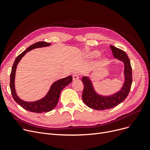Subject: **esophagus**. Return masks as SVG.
<instances>
[{"label":"esophagus","mask_w":150,"mask_h":150,"mask_svg":"<svg viewBox=\"0 0 150 150\" xmlns=\"http://www.w3.org/2000/svg\"><path fill=\"white\" fill-rule=\"evenodd\" d=\"M79 79V75H78V73H75L74 74H73V80L75 81V80H78Z\"/></svg>","instance_id":"obj_1"}]
</instances>
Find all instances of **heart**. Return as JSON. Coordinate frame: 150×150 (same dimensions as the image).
I'll use <instances>...</instances> for the list:
<instances>
[{
	"label": "heart",
	"mask_w": 150,
	"mask_h": 150,
	"mask_svg": "<svg viewBox=\"0 0 150 150\" xmlns=\"http://www.w3.org/2000/svg\"><path fill=\"white\" fill-rule=\"evenodd\" d=\"M89 56L91 58H96L100 56V52L97 50H94L89 53ZM103 61H105V60Z\"/></svg>",
	"instance_id": "b5f03b06"
}]
</instances>
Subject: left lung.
I'll return each mask as SVG.
<instances>
[{"instance_id":"8db88e82","label":"left lung","mask_w":150,"mask_h":150,"mask_svg":"<svg viewBox=\"0 0 150 150\" xmlns=\"http://www.w3.org/2000/svg\"><path fill=\"white\" fill-rule=\"evenodd\" d=\"M115 58L124 63L125 81L121 89L111 96H104L98 94L94 89L92 82L89 76H83L82 82L84 89L82 99L84 103L91 109L105 110L112 108L121 103L128 96L132 84V68L130 60L123 50L110 45Z\"/></svg>"}]
</instances>
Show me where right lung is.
<instances>
[{
	"label": "right lung",
	"instance_id": "right-lung-1",
	"mask_svg": "<svg viewBox=\"0 0 150 150\" xmlns=\"http://www.w3.org/2000/svg\"><path fill=\"white\" fill-rule=\"evenodd\" d=\"M50 45V43L41 41L36 42L34 44L29 46L27 49V50L23 51L21 54L19 55V56H18L16 58L11 69V72L10 74V87L13 98L14 100V101L22 108L30 112L41 113L47 112L52 111V110H53L55 107H56V106L58 104L61 91L72 81V76L71 75H69L67 77L62 78L61 80L54 82L52 84L51 87L49 92L46 94V96L42 98L37 101H25L21 99L18 96L15 89L14 80L16 70V67L19 62L28 52L36 48H41V47H48Z\"/></svg>",
	"mask_w": 150,
	"mask_h": 150
}]
</instances>
